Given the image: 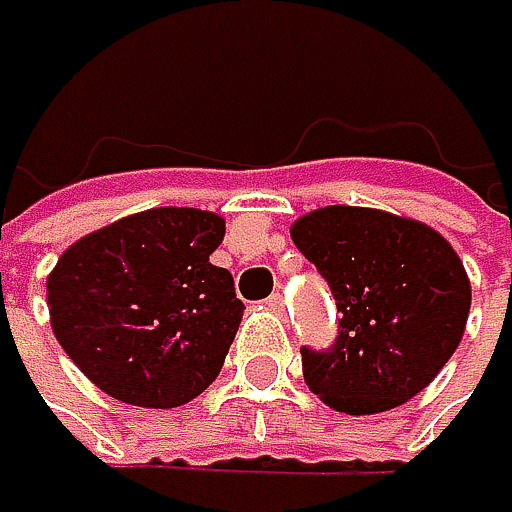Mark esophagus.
I'll return each mask as SVG.
<instances>
[{
	"label": "esophagus",
	"mask_w": 512,
	"mask_h": 512,
	"mask_svg": "<svg viewBox=\"0 0 512 512\" xmlns=\"http://www.w3.org/2000/svg\"><path fill=\"white\" fill-rule=\"evenodd\" d=\"M265 307H268L271 313L283 316V310H286V301H283V295H280V292H274V295H268V298H265Z\"/></svg>",
	"instance_id": "1"
}]
</instances>
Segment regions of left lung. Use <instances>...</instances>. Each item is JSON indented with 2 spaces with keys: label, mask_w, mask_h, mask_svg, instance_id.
I'll return each mask as SVG.
<instances>
[{
  "label": "left lung",
  "mask_w": 512,
  "mask_h": 512,
  "mask_svg": "<svg viewBox=\"0 0 512 512\" xmlns=\"http://www.w3.org/2000/svg\"><path fill=\"white\" fill-rule=\"evenodd\" d=\"M289 235L344 313L332 350H301L307 389L350 416L422 392L468 326L471 280L453 244L419 220L353 205L316 208Z\"/></svg>",
  "instance_id": "1"
}]
</instances>
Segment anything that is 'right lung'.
<instances>
[{
  "label": "right lung",
  "mask_w": 512,
  "mask_h": 512,
  "mask_svg": "<svg viewBox=\"0 0 512 512\" xmlns=\"http://www.w3.org/2000/svg\"><path fill=\"white\" fill-rule=\"evenodd\" d=\"M223 235L214 211L150 208L62 250L50 329L105 395L168 410L217 380L244 316L232 274L211 262Z\"/></svg>",
  "instance_id": "obj_1"
}]
</instances>
